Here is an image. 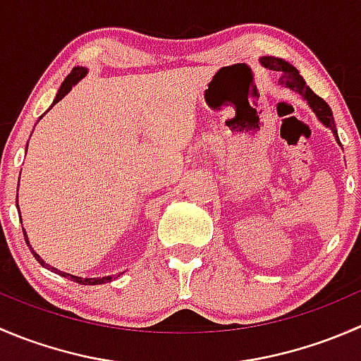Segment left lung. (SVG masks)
<instances>
[{
	"label": "left lung",
	"mask_w": 361,
	"mask_h": 361,
	"mask_svg": "<svg viewBox=\"0 0 361 361\" xmlns=\"http://www.w3.org/2000/svg\"><path fill=\"white\" fill-rule=\"evenodd\" d=\"M260 63H262V66L272 69V71H281L279 85H283V87H286V89L293 90V92L300 94V96L304 97V101H307L309 108H311L312 113H314L316 118H318L323 126L329 127V129L332 130V134L336 136V141L341 145V141H338V136H337L336 122H334L332 110H330V106L322 99V97L316 96V94L309 89V85L305 83V80L300 76L298 69L295 68L293 64H290L288 61L279 59V57H271V56L260 57Z\"/></svg>",
	"instance_id": "obj_1"
}]
</instances>
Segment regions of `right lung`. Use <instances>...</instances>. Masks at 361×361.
<instances>
[{
  "label": "right lung",
  "instance_id": "obj_1",
  "mask_svg": "<svg viewBox=\"0 0 361 361\" xmlns=\"http://www.w3.org/2000/svg\"><path fill=\"white\" fill-rule=\"evenodd\" d=\"M87 73H89V69L83 68V66H75V68H73V71L69 73V75L66 76V78H64V82L61 83L59 90H57V94H56V99H54V103L50 104V108H49V110H47V111L52 110V106H56V103H59V101L63 99L64 96H66V94L69 92V90H71L73 87H75L76 83H78L80 80H82L83 76L87 75ZM47 111H45V113H47ZM45 113H43V115H45ZM43 115L39 116L38 120H42V118H43ZM27 143H29V141H27ZM17 190H19V188H17ZM17 197H19V194H17ZM17 202H19V199H17ZM17 209H19V204H17ZM20 224H23V218H20ZM23 231H24V228H23ZM24 238H25V243H27L29 250H31V251H32V255H35L36 260H38L39 264H42L43 267H45V269H49V271L56 272V274H61V276H63V278L71 279V281L80 283V285H103V283H110L111 279H115V276H104V278H80V276H73V274H68V272L59 271V269H56V267H52V265L47 264V262L43 260V258L39 257V255L36 253L35 250H32V246L29 245V239H27V234H25V231H24ZM120 274H122V272H120ZM120 274H118V276H120Z\"/></svg>",
  "mask_w": 361,
  "mask_h": 361
}]
</instances>
